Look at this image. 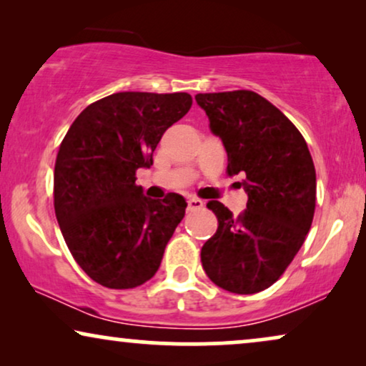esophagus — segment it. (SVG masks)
<instances>
[{
	"label": "esophagus",
	"mask_w": 366,
	"mask_h": 366,
	"mask_svg": "<svg viewBox=\"0 0 366 366\" xmlns=\"http://www.w3.org/2000/svg\"><path fill=\"white\" fill-rule=\"evenodd\" d=\"M204 207V201L197 197H189L187 201V209L189 211H197V209H202Z\"/></svg>",
	"instance_id": "esophagus-1"
}]
</instances>
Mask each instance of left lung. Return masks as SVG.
I'll list each match as a JSON object with an SVG mask.
<instances>
[{"label":"left lung","instance_id":"1","mask_svg":"<svg viewBox=\"0 0 366 366\" xmlns=\"http://www.w3.org/2000/svg\"><path fill=\"white\" fill-rule=\"evenodd\" d=\"M209 129L222 140L227 174L247 194L239 217L207 202L217 231L201 251L214 285L254 295L280 280L303 246L315 216L316 172L306 140L280 109L251 90L197 94Z\"/></svg>","mask_w":366,"mask_h":366}]
</instances>
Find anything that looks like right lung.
I'll return each instance as SVG.
<instances>
[{"label":"right lung","mask_w":366,"mask_h":366,"mask_svg":"<svg viewBox=\"0 0 366 366\" xmlns=\"http://www.w3.org/2000/svg\"><path fill=\"white\" fill-rule=\"evenodd\" d=\"M192 105L189 94L119 92L86 107L58 150L55 214L71 256L99 285L137 288L157 272L187 202L144 196L137 169L154 164L165 130Z\"/></svg>","instance_id":"add662e5"}]
</instances>
